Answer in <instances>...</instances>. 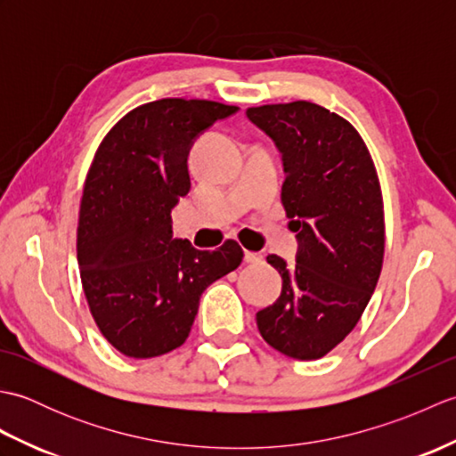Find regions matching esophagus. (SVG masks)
<instances>
[{
	"instance_id": "1",
	"label": "esophagus",
	"mask_w": 456,
	"mask_h": 456,
	"mask_svg": "<svg viewBox=\"0 0 456 456\" xmlns=\"http://www.w3.org/2000/svg\"><path fill=\"white\" fill-rule=\"evenodd\" d=\"M245 263H248V265L263 263V255L253 253V250H245Z\"/></svg>"
}]
</instances>
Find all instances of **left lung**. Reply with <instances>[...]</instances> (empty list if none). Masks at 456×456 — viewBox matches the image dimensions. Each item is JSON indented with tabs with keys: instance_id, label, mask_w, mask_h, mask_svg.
Wrapping results in <instances>:
<instances>
[{
	"instance_id": "1",
	"label": "left lung",
	"mask_w": 456,
	"mask_h": 456,
	"mask_svg": "<svg viewBox=\"0 0 456 456\" xmlns=\"http://www.w3.org/2000/svg\"><path fill=\"white\" fill-rule=\"evenodd\" d=\"M247 118L282 154V203L297 233L296 265L266 256L282 294L260 309L256 325L276 351L315 361L353 331L380 278V182L361 134L322 105H260Z\"/></svg>"
}]
</instances>
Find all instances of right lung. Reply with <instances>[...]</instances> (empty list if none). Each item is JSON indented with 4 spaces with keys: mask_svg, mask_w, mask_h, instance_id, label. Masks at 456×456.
Masks as SVG:
<instances>
[{
    "mask_svg": "<svg viewBox=\"0 0 456 456\" xmlns=\"http://www.w3.org/2000/svg\"><path fill=\"white\" fill-rule=\"evenodd\" d=\"M237 111L208 100L144 103L95 152L80 206L78 266L95 323L125 356L152 358L178 348L206 288L243 260L235 240L198 250L174 239L170 217L191 186V144Z\"/></svg>",
    "mask_w": 456,
    "mask_h": 456,
    "instance_id": "obj_1",
    "label": "right lung"
}]
</instances>
